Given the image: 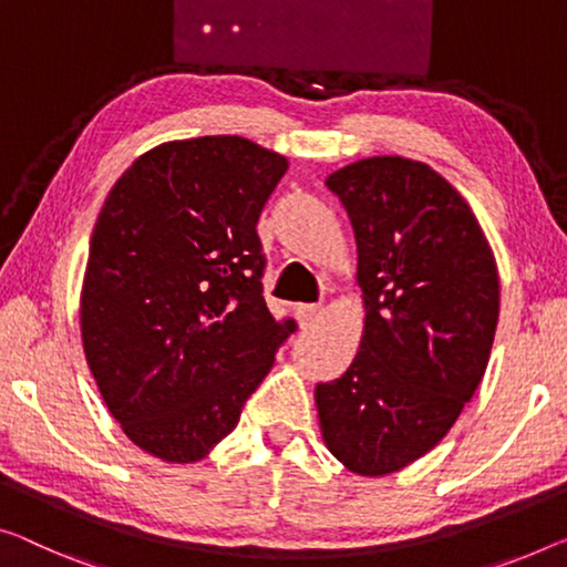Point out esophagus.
Returning a JSON list of instances; mask_svg holds the SVG:
<instances>
[{
    "label": "esophagus",
    "mask_w": 567,
    "mask_h": 567,
    "mask_svg": "<svg viewBox=\"0 0 567 567\" xmlns=\"http://www.w3.org/2000/svg\"><path fill=\"white\" fill-rule=\"evenodd\" d=\"M320 318V308L318 306H298V320L302 328L316 326V320Z\"/></svg>",
    "instance_id": "obj_1"
}]
</instances>
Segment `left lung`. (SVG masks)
Returning <instances> with one entry per match:
<instances>
[{
    "label": "left lung",
    "instance_id": "1",
    "mask_svg": "<svg viewBox=\"0 0 567 567\" xmlns=\"http://www.w3.org/2000/svg\"><path fill=\"white\" fill-rule=\"evenodd\" d=\"M326 185L357 236L367 323L351 367L316 386L320 433L346 468L384 476L441 443L471 402L499 275L468 203L430 165L369 157Z\"/></svg>",
    "mask_w": 567,
    "mask_h": 567
}]
</instances>
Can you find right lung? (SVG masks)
Instances as JSON below:
<instances>
[{
	"label": "right lung",
	"instance_id": "1",
	"mask_svg": "<svg viewBox=\"0 0 567 567\" xmlns=\"http://www.w3.org/2000/svg\"><path fill=\"white\" fill-rule=\"evenodd\" d=\"M285 171L282 155L231 134L165 142L101 206L83 351L109 412L155 458L208 455L298 328L261 295L257 221Z\"/></svg>",
	"mask_w": 567,
	"mask_h": 567
}]
</instances>
